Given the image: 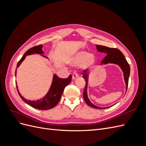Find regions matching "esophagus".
I'll use <instances>...</instances> for the list:
<instances>
[{
  "label": "esophagus",
  "instance_id": "34e87169",
  "mask_svg": "<svg viewBox=\"0 0 146 146\" xmlns=\"http://www.w3.org/2000/svg\"><path fill=\"white\" fill-rule=\"evenodd\" d=\"M78 77V74L76 70H75V71L73 72V74H72V79L73 80H75V79H76Z\"/></svg>",
  "mask_w": 146,
  "mask_h": 146
}]
</instances>
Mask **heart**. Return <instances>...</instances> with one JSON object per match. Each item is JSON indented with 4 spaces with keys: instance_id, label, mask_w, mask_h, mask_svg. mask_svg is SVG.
<instances>
[{
    "instance_id": "heart-1",
    "label": "heart",
    "mask_w": 146,
    "mask_h": 146,
    "mask_svg": "<svg viewBox=\"0 0 146 146\" xmlns=\"http://www.w3.org/2000/svg\"><path fill=\"white\" fill-rule=\"evenodd\" d=\"M74 61L76 64L82 63V68L83 69H87L93 65L94 57L91 54H88L86 52L82 51L77 54Z\"/></svg>"
}]
</instances>
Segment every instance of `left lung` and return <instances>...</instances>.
Returning <instances> with one entry per match:
<instances>
[{"mask_svg": "<svg viewBox=\"0 0 146 146\" xmlns=\"http://www.w3.org/2000/svg\"><path fill=\"white\" fill-rule=\"evenodd\" d=\"M97 49L99 52H104L107 54L105 56L103 60L101 61L102 64H107V63H114L116 64H118L122 69L123 72V77H124V80L126 84V91L127 90L128 84H129V78L130 76V68L129 64L127 61L124 55H123L122 53L116 48H110L104 46L97 45ZM83 78L85 79L86 84L84 88L83 91V99L85 100V102L90 107L94 108L96 109H105L109 107L106 108H100L99 107L92 104L90 100H89L87 96V85H88V74L87 73L86 69H85L82 72Z\"/></svg>", "mask_w": 146, "mask_h": 146, "instance_id": "1", "label": "left lung"}]
</instances>
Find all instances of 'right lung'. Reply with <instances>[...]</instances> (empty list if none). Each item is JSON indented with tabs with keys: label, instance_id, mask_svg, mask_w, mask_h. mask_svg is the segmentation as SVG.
Wrapping results in <instances>:
<instances>
[{
	"label": "right lung",
	"instance_id": "1",
	"mask_svg": "<svg viewBox=\"0 0 146 146\" xmlns=\"http://www.w3.org/2000/svg\"><path fill=\"white\" fill-rule=\"evenodd\" d=\"M42 46L41 44L34 46L32 48H30V49H29L25 53L24 55L21 58V59L18 61V63L17 64V68L20 65L22 61L25 59V56L27 55H29L32 54H42L43 51L42 50ZM16 75V69L15 76ZM71 80H72L71 75H70V76L66 78H60L57 77L56 75H54L50 89L49 91H48L47 95L42 99L38 100L36 101H31L29 100L25 99L21 95V94L19 92L17 86H16V88L17 90V92H18V94L21 97V98L22 99V100H24L25 102H26L29 105L32 106V107L36 109L46 110H49L54 108L57 104H58L61 99V95H62L63 92L64 91V88L67 86L68 84L70 83V82H71Z\"/></svg>",
	"mask_w": 146,
	"mask_h": 146
}]
</instances>
